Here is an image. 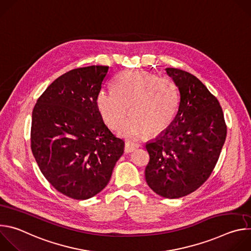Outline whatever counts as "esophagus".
I'll return each instance as SVG.
<instances>
[{
	"label": "esophagus",
	"mask_w": 251,
	"mask_h": 251,
	"mask_svg": "<svg viewBox=\"0 0 251 251\" xmlns=\"http://www.w3.org/2000/svg\"><path fill=\"white\" fill-rule=\"evenodd\" d=\"M138 148L137 145H134V144H131V143H126L125 144V148H124V151L126 154H129V153H132L133 151H135L136 149Z\"/></svg>",
	"instance_id": "obj_1"
}]
</instances>
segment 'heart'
<instances>
[{
	"instance_id": "obj_1",
	"label": "heart",
	"mask_w": 251,
	"mask_h": 251,
	"mask_svg": "<svg viewBox=\"0 0 251 251\" xmlns=\"http://www.w3.org/2000/svg\"><path fill=\"white\" fill-rule=\"evenodd\" d=\"M178 101L173 80L146 71L125 70L115 77L113 90L98 92L95 103L101 119L112 130L121 126L129 107L131 116L119 134L136 140L146 133L154 136L165 131L176 114Z\"/></svg>"
}]
</instances>
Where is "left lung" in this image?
Listing matches in <instances>:
<instances>
[{
	"instance_id": "obj_1",
	"label": "left lung",
	"mask_w": 251,
	"mask_h": 251,
	"mask_svg": "<svg viewBox=\"0 0 251 251\" xmlns=\"http://www.w3.org/2000/svg\"><path fill=\"white\" fill-rule=\"evenodd\" d=\"M180 92L175 119L146 149L148 186L167 199L185 197L209 177L226 138V125L219 100L195 75L166 68Z\"/></svg>"
}]
</instances>
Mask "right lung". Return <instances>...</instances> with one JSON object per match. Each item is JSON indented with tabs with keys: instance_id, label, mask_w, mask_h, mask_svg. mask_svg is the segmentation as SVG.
<instances>
[{
	"instance_id": "1",
	"label": "right lung",
	"mask_w": 251,
	"mask_h": 251,
	"mask_svg": "<svg viewBox=\"0 0 251 251\" xmlns=\"http://www.w3.org/2000/svg\"><path fill=\"white\" fill-rule=\"evenodd\" d=\"M109 66L75 68L56 78L35 103L30 147L41 172L59 193L87 200L109 183L124 141L101 119L96 96Z\"/></svg>"
}]
</instances>
